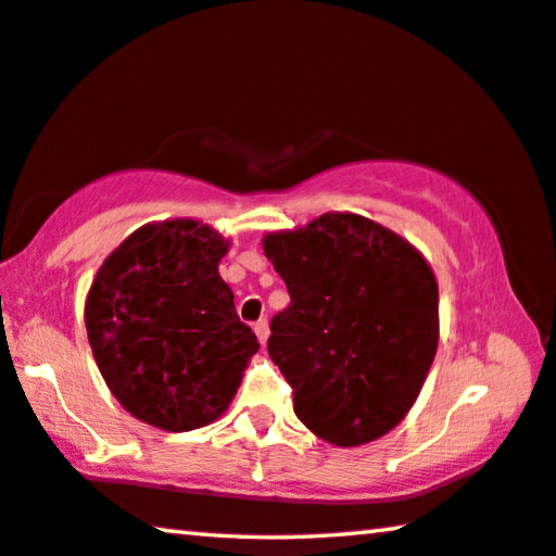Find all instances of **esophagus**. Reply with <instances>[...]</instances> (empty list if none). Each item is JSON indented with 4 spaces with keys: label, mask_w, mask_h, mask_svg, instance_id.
Listing matches in <instances>:
<instances>
[{
    "label": "esophagus",
    "mask_w": 556,
    "mask_h": 556,
    "mask_svg": "<svg viewBox=\"0 0 556 556\" xmlns=\"http://www.w3.org/2000/svg\"><path fill=\"white\" fill-rule=\"evenodd\" d=\"M254 333H257L260 343H267V339H269V321L267 319L254 321Z\"/></svg>",
    "instance_id": "obj_1"
}]
</instances>
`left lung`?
I'll list each match as a JSON object with an SVG mask.
<instances>
[{
  "mask_svg": "<svg viewBox=\"0 0 556 556\" xmlns=\"http://www.w3.org/2000/svg\"><path fill=\"white\" fill-rule=\"evenodd\" d=\"M289 292L267 351L296 418L339 447L371 443L416 403L438 349V281L408 240L354 213L269 232Z\"/></svg>",
  "mask_w": 556,
  "mask_h": 556,
  "instance_id": "obj_1",
  "label": "left lung"
}]
</instances>
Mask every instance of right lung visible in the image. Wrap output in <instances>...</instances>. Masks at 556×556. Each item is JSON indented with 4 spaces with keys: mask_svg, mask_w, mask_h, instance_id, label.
Segmentation results:
<instances>
[{
    "mask_svg": "<svg viewBox=\"0 0 556 556\" xmlns=\"http://www.w3.org/2000/svg\"><path fill=\"white\" fill-rule=\"evenodd\" d=\"M230 242L198 219L143 225L113 250L86 296V333L130 416L182 433L217 420L260 341L217 264Z\"/></svg>",
    "mask_w": 556,
    "mask_h": 556,
    "instance_id": "1",
    "label": "right lung"
}]
</instances>
